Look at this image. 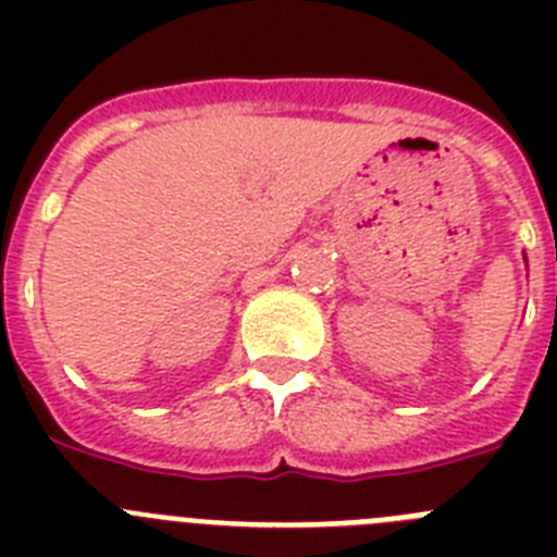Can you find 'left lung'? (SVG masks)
I'll return each mask as SVG.
<instances>
[{
  "label": "left lung",
  "mask_w": 557,
  "mask_h": 557,
  "mask_svg": "<svg viewBox=\"0 0 557 557\" xmlns=\"http://www.w3.org/2000/svg\"><path fill=\"white\" fill-rule=\"evenodd\" d=\"M524 262H528V256H524Z\"/></svg>",
  "instance_id": "obj_1"
}]
</instances>
